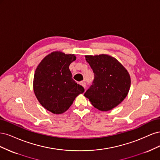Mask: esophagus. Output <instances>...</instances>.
Returning <instances> with one entry per match:
<instances>
[{
    "instance_id": "34e87169",
    "label": "esophagus",
    "mask_w": 160,
    "mask_h": 160,
    "mask_svg": "<svg viewBox=\"0 0 160 160\" xmlns=\"http://www.w3.org/2000/svg\"><path fill=\"white\" fill-rule=\"evenodd\" d=\"M80 84H81L82 86H83L84 88H86V83H85V81H81V82H80Z\"/></svg>"
}]
</instances>
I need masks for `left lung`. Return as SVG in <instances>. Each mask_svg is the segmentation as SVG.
I'll use <instances>...</instances> for the list:
<instances>
[{
  "label": "left lung",
  "instance_id": "1",
  "mask_svg": "<svg viewBox=\"0 0 160 160\" xmlns=\"http://www.w3.org/2000/svg\"><path fill=\"white\" fill-rule=\"evenodd\" d=\"M94 73L92 85L84 95L100 111H109L126 98L131 79L128 71L115 58L108 55H87Z\"/></svg>",
  "mask_w": 160,
  "mask_h": 160
}]
</instances>
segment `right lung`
<instances>
[{"label":"right lung","mask_w":160,"mask_h":160,"mask_svg":"<svg viewBox=\"0 0 160 160\" xmlns=\"http://www.w3.org/2000/svg\"><path fill=\"white\" fill-rule=\"evenodd\" d=\"M76 59L74 55L52 52L42 60L34 75L33 88L38 101L55 114L64 113L75 98L83 93V86L72 79L69 65Z\"/></svg>","instance_id":"add662e5"}]
</instances>
